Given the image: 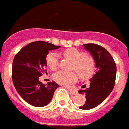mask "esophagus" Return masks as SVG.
<instances>
[{"instance_id":"obj_1","label":"esophagus","mask_w":129,"mask_h":129,"mask_svg":"<svg viewBox=\"0 0 129 129\" xmlns=\"http://www.w3.org/2000/svg\"><path fill=\"white\" fill-rule=\"evenodd\" d=\"M69 91L71 93V94H73V95H77L78 94L77 93V92L76 91V90H72V89H71V88H69Z\"/></svg>"}]
</instances>
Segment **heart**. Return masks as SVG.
Here are the masks:
<instances>
[{
    "label": "heart",
    "instance_id": "1",
    "mask_svg": "<svg viewBox=\"0 0 129 129\" xmlns=\"http://www.w3.org/2000/svg\"><path fill=\"white\" fill-rule=\"evenodd\" d=\"M66 57L73 61V70H76L80 77L83 79L92 76L95 70V61L91 56L85 55L83 51L75 48H67L63 51ZM46 63L52 70H55L59 65V57L57 53L50 52L46 56ZM77 73L75 71L64 70L56 72L54 79L58 83L63 86H71L77 80Z\"/></svg>",
    "mask_w": 129,
    "mask_h": 129
}]
</instances>
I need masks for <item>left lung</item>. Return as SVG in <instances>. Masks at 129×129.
Segmentation results:
<instances>
[{"label": "left lung", "mask_w": 129, "mask_h": 129, "mask_svg": "<svg viewBox=\"0 0 129 129\" xmlns=\"http://www.w3.org/2000/svg\"><path fill=\"white\" fill-rule=\"evenodd\" d=\"M96 63V71L90 79V85L78 92L85 94L86 102L80 106L82 110H90L102 102L113 90L115 83L117 68L113 57L106 48L98 44H83Z\"/></svg>", "instance_id": "8db88e82"}]
</instances>
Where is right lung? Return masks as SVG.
Here are the masks:
<instances>
[{
  "mask_svg": "<svg viewBox=\"0 0 129 129\" xmlns=\"http://www.w3.org/2000/svg\"><path fill=\"white\" fill-rule=\"evenodd\" d=\"M59 46L44 41H36L23 47L15 56L12 78L16 90L28 104L43 107L50 102L59 85L54 81L44 85L39 78L46 71V56Z\"/></svg>",
  "mask_w": 129,
  "mask_h": 129,
  "instance_id": "add662e5",
  "label": "right lung"
}]
</instances>
